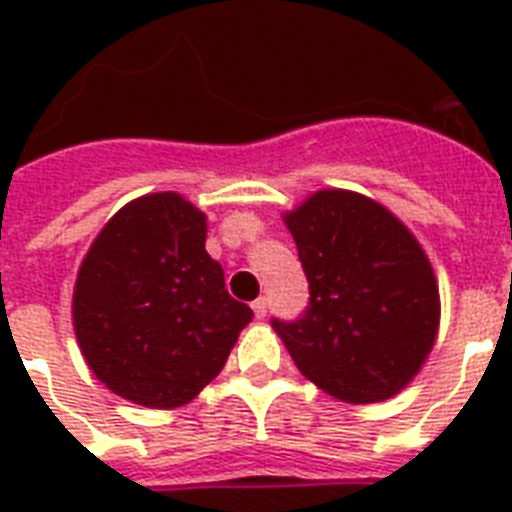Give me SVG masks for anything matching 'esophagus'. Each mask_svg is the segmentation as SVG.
I'll list each match as a JSON object with an SVG mask.
<instances>
[{
  "mask_svg": "<svg viewBox=\"0 0 512 512\" xmlns=\"http://www.w3.org/2000/svg\"><path fill=\"white\" fill-rule=\"evenodd\" d=\"M252 311H255L257 319H265V313H268V300H265V297H257L255 303H252Z\"/></svg>",
  "mask_w": 512,
  "mask_h": 512,
  "instance_id": "34e87169",
  "label": "esophagus"
}]
</instances>
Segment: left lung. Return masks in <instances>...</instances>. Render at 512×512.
<instances>
[{
  "label": "left lung",
  "instance_id": "1",
  "mask_svg": "<svg viewBox=\"0 0 512 512\" xmlns=\"http://www.w3.org/2000/svg\"><path fill=\"white\" fill-rule=\"evenodd\" d=\"M311 287L303 319H273L300 372L348 404L396 396L433 350L441 300L433 265L390 209L342 188L284 215Z\"/></svg>",
  "mask_w": 512,
  "mask_h": 512
}]
</instances>
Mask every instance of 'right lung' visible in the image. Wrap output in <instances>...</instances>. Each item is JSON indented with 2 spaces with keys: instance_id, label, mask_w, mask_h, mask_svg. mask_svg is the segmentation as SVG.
Returning <instances> with one entry per match:
<instances>
[{
  "instance_id": "obj_1",
  "label": "right lung",
  "mask_w": 512,
  "mask_h": 512,
  "mask_svg": "<svg viewBox=\"0 0 512 512\" xmlns=\"http://www.w3.org/2000/svg\"><path fill=\"white\" fill-rule=\"evenodd\" d=\"M207 215L175 191L124 204L79 265L74 332L116 396L175 409L215 380L252 321L207 255Z\"/></svg>"
}]
</instances>
